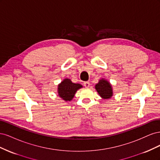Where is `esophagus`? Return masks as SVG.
Masks as SVG:
<instances>
[{"label": "esophagus", "instance_id": "esophagus-1", "mask_svg": "<svg viewBox=\"0 0 160 160\" xmlns=\"http://www.w3.org/2000/svg\"><path fill=\"white\" fill-rule=\"evenodd\" d=\"M83 85H84L85 88H89V87L90 86V83H89V81H85L83 83Z\"/></svg>", "mask_w": 160, "mask_h": 160}]
</instances>
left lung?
<instances>
[{
	"label": "left lung",
	"instance_id": "8db88e82",
	"mask_svg": "<svg viewBox=\"0 0 160 160\" xmlns=\"http://www.w3.org/2000/svg\"><path fill=\"white\" fill-rule=\"evenodd\" d=\"M95 89L98 94L104 99H110L113 96V89L109 81L104 79L99 81V83L95 85Z\"/></svg>",
	"mask_w": 160,
	"mask_h": 160
}]
</instances>
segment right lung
<instances>
[{"mask_svg": "<svg viewBox=\"0 0 160 160\" xmlns=\"http://www.w3.org/2000/svg\"><path fill=\"white\" fill-rule=\"evenodd\" d=\"M83 88L79 83H74L69 79H65L58 85V95L65 101H71L74 98L77 91Z\"/></svg>", "mask_w": 160, "mask_h": 160, "instance_id": "1", "label": "right lung"}]
</instances>
